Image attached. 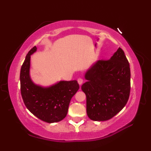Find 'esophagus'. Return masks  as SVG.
<instances>
[{"instance_id": "esophagus-1", "label": "esophagus", "mask_w": 151, "mask_h": 151, "mask_svg": "<svg viewBox=\"0 0 151 151\" xmlns=\"http://www.w3.org/2000/svg\"><path fill=\"white\" fill-rule=\"evenodd\" d=\"M77 81H78V83L80 85H81L83 83V79L81 78H78Z\"/></svg>"}]
</instances>
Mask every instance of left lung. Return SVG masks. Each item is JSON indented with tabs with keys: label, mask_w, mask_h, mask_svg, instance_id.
Returning <instances> with one entry per match:
<instances>
[{
	"label": "left lung",
	"mask_w": 151,
	"mask_h": 151,
	"mask_svg": "<svg viewBox=\"0 0 151 151\" xmlns=\"http://www.w3.org/2000/svg\"><path fill=\"white\" fill-rule=\"evenodd\" d=\"M81 89L86 96V113L94 121L111 119L126 105L131 91V70L119 48L108 60H99L86 71Z\"/></svg>",
	"instance_id": "obj_1"
}]
</instances>
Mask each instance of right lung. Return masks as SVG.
<instances>
[{
  "label": "right lung",
  "instance_id": "1",
  "mask_svg": "<svg viewBox=\"0 0 151 151\" xmlns=\"http://www.w3.org/2000/svg\"><path fill=\"white\" fill-rule=\"evenodd\" d=\"M33 47L28 52L20 74V91L29 111L42 121L52 123L62 121L68 112L72 97L79 88L76 81H61L48 87L37 85L30 76V55L37 51Z\"/></svg>",
  "mask_w": 151,
  "mask_h": 151
}]
</instances>
